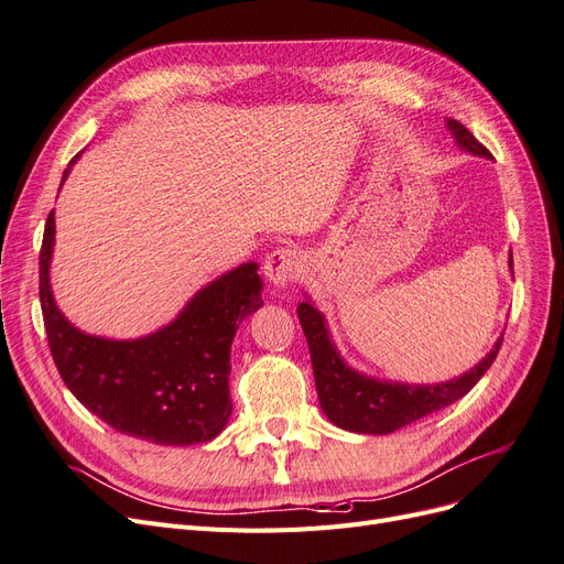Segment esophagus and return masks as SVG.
Returning a JSON list of instances; mask_svg holds the SVG:
<instances>
[{
  "label": "esophagus",
  "mask_w": 564,
  "mask_h": 564,
  "mask_svg": "<svg viewBox=\"0 0 564 564\" xmlns=\"http://www.w3.org/2000/svg\"><path fill=\"white\" fill-rule=\"evenodd\" d=\"M303 265H305V259L299 249L280 247V249L268 253V259L263 263V272L272 286L284 289L286 284H292L301 278Z\"/></svg>",
  "instance_id": "esophagus-1"
}]
</instances>
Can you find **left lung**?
I'll return each mask as SVG.
<instances>
[{
	"label": "left lung",
	"instance_id": "1",
	"mask_svg": "<svg viewBox=\"0 0 564 564\" xmlns=\"http://www.w3.org/2000/svg\"><path fill=\"white\" fill-rule=\"evenodd\" d=\"M447 131L454 135L460 150L477 158H491L489 150L477 143L475 135L464 124H458L456 119H447ZM508 268L513 272V253H508ZM296 313L311 348L322 412L327 414L336 429L362 435H388L402 429V425L435 414L437 409H445L452 402L464 398L485 377L491 362L497 360V352L503 340L501 334L480 362L449 381L404 383L369 377V373L350 367L334 344L327 317L317 311V305L311 301L308 294L299 303Z\"/></svg>",
	"mask_w": 564,
	"mask_h": 564
}]
</instances>
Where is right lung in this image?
Returning <instances> with one entry per match:
<instances>
[{
  "label": "right lung",
  "mask_w": 564,
  "mask_h": 564,
  "mask_svg": "<svg viewBox=\"0 0 564 564\" xmlns=\"http://www.w3.org/2000/svg\"><path fill=\"white\" fill-rule=\"evenodd\" d=\"M63 172L61 187L70 176ZM56 245L54 212L40 251V301L48 348L73 395L115 431L152 445H204L232 414L228 377L237 327L263 305L259 263L247 261L187 301L181 313L139 338L82 332L58 308L51 289Z\"/></svg>",
  "instance_id": "add662e5"
}]
</instances>
